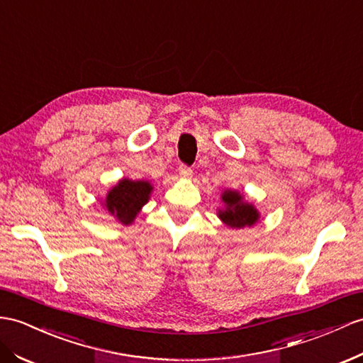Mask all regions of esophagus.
I'll return each instance as SVG.
<instances>
[{
	"mask_svg": "<svg viewBox=\"0 0 363 363\" xmlns=\"http://www.w3.org/2000/svg\"><path fill=\"white\" fill-rule=\"evenodd\" d=\"M179 174H180V177H183V179H191V177H192V169H191L189 166H186V164H180Z\"/></svg>",
	"mask_w": 363,
	"mask_h": 363,
	"instance_id": "obj_1",
	"label": "esophagus"
}]
</instances>
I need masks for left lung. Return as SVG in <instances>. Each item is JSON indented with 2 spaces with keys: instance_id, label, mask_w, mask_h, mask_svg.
I'll return each instance as SVG.
<instances>
[{
  "instance_id": "left-lung-1",
  "label": "left lung",
  "mask_w": 363,
  "mask_h": 363,
  "mask_svg": "<svg viewBox=\"0 0 363 363\" xmlns=\"http://www.w3.org/2000/svg\"><path fill=\"white\" fill-rule=\"evenodd\" d=\"M223 201L226 203V209L218 212V217L231 228L251 226L257 222L259 214L252 205L243 203L242 196L235 191H225Z\"/></svg>"
}]
</instances>
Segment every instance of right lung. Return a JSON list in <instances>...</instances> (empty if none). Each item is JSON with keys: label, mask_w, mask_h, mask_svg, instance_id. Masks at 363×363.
Returning <instances> with one entry per match:
<instances>
[{"label": "right lung", "mask_w": 363, "mask_h": 363, "mask_svg": "<svg viewBox=\"0 0 363 363\" xmlns=\"http://www.w3.org/2000/svg\"><path fill=\"white\" fill-rule=\"evenodd\" d=\"M152 186L147 182L121 180L106 197V208L121 223L129 225L147 201Z\"/></svg>", "instance_id": "obj_1"}]
</instances>
